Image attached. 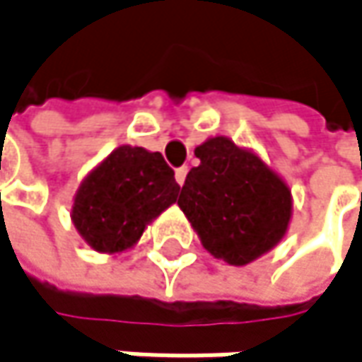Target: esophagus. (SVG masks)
I'll return each instance as SVG.
<instances>
[{
	"label": "esophagus",
	"mask_w": 362,
	"mask_h": 362,
	"mask_svg": "<svg viewBox=\"0 0 362 362\" xmlns=\"http://www.w3.org/2000/svg\"><path fill=\"white\" fill-rule=\"evenodd\" d=\"M185 177H187V166H181V168H177V173H175V179H177V183H179V185H183V183H185Z\"/></svg>",
	"instance_id": "1"
}]
</instances>
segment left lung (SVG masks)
Masks as SVG:
<instances>
[{
    "mask_svg": "<svg viewBox=\"0 0 362 362\" xmlns=\"http://www.w3.org/2000/svg\"><path fill=\"white\" fill-rule=\"evenodd\" d=\"M179 208L202 246L227 264L244 267L271 252L288 233L292 189L254 150L216 135L194 150Z\"/></svg>",
    "mask_w": 362,
    "mask_h": 362,
    "instance_id": "obj_1",
    "label": "left lung"
}]
</instances>
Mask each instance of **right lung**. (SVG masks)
I'll use <instances>...</instances> for the list:
<instances>
[{"label": "right lung", "instance_id": "obj_1", "mask_svg": "<svg viewBox=\"0 0 362 362\" xmlns=\"http://www.w3.org/2000/svg\"><path fill=\"white\" fill-rule=\"evenodd\" d=\"M177 196L175 173L160 152L118 146L81 181L70 218L89 248L112 256L133 248Z\"/></svg>", "mask_w": 362, "mask_h": 362}]
</instances>
